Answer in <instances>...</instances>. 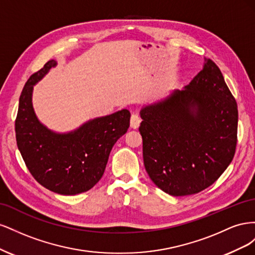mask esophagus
<instances>
[{
  "instance_id": "34e87169",
  "label": "esophagus",
  "mask_w": 255,
  "mask_h": 255,
  "mask_svg": "<svg viewBox=\"0 0 255 255\" xmlns=\"http://www.w3.org/2000/svg\"><path fill=\"white\" fill-rule=\"evenodd\" d=\"M140 122H141L140 116L138 114H132V116H130V127L133 128H137L139 127Z\"/></svg>"
}]
</instances>
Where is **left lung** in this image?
<instances>
[{
  "label": "left lung",
  "mask_w": 255,
  "mask_h": 255,
  "mask_svg": "<svg viewBox=\"0 0 255 255\" xmlns=\"http://www.w3.org/2000/svg\"><path fill=\"white\" fill-rule=\"evenodd\" d=\"M143 164L167 194H198L211 186L232 161L238 111L220 69L206 59L184 90L141 110Z\"/></svg>",
  "instance_id": "left-lung-1"
}]
</instances>
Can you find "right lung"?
Here are the masks:
<instances>
[{"mask_svg": "<svg viewBox=\"0 0 255 255\" xmlns=\"http://www.w3.org/2000/svg\"><path fill=\"white\" fill-rule=\"evenodd\" d=\"M56 66L49 60L29 76L21 92L14 129L18 149L34 179L47 189L72 196L92 188L101 179L110 153L129 127L122 110L96 118L68 134H57L38 121L32 105L33 85Z\"/></svg>", "mask_w": 255, "mask_h": 255, "instance_id": "add662e5", "label": "right lung"}]
</instances>
